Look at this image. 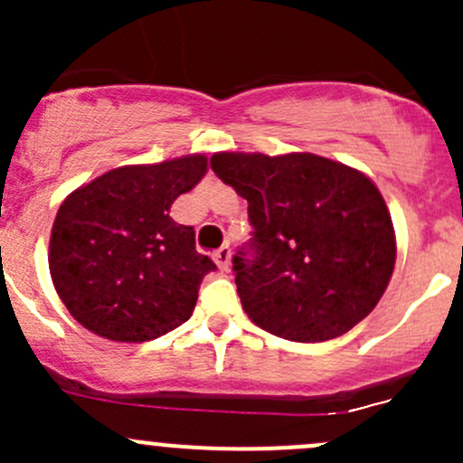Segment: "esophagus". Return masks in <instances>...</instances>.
<instances>
[{
  "mask_svg": "<svg viewBox=\"0 0 463 463\" xmlns=\"http://www.w3.org/2000/svg\"><path fill=\"white\" fill-rule=\"evenodd\" d=\"M213 258H214V261H217V266H219V269H222V270H226L228 266H231V246H228V244H223L222 249H217V250H214V255H213Z\"/></svg>",
  "mask_w": 463,
  "mask_h": 463,
  "instance_id": "1",
  "label": "esophagus"
}]
</instances>
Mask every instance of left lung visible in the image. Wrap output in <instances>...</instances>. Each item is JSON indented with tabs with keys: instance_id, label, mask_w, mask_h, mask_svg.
Listing matches in <instances>:
<instances>
[{
	"instance_id": "8db88e82",
	"label": "left lung",
	"mask_w": 463,
	"mask_h": 463,
	"mask_svg": "<svg viewBox=\"0 0 463 463\" xmlns=\"http://www.w3.org/2000/svg\"><path fill=\"white\" fill-rule=\"evenodd\" d=\"M214 175L249 202V244L232 258L255 325L296 343L347 334L372 314L396 260L392 217L363 172L309 152H219Z\"/></svg>"
}]
</instances>
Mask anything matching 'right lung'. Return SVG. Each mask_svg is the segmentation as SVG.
<instances>
[{
  "label": "right lung",
  "instance_id": "right-lung-1",
  "mask_svg": "<svg viewBox=\"0 0 463 463\" xmlns=\"http://www.w3.org/2000/svg\"><path fill=\"white\" fill-rule=\"evenodd\" d=\"M202 154L125 165L73 190L58 210L49 269L60 300L82 326L118 343H145L193 316L214 261L194 249L193 226L170 205L202 181Z\"/></svg>",
  "mask_w": 463,
  "mask_h": 463
}]
</instances>
